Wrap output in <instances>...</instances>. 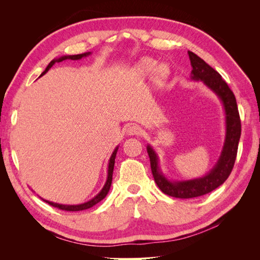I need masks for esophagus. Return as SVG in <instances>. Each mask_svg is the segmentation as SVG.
Segmentation results:
<instances>
[{
	"label": "esophagus",
	"instance_id": "esophagus-1",
	"mask_svg": "<svg viewBox=\"0 0 260 260\" xmlns=\"http://www.w3.org/2000/svg\"><path fill=\"white\" fill-rule=\"evenodd\" d=\"M127 133L129 136H140L141 133H142V128L139 127L137 124H133L128 128Z\"/></svg>",
	"mask_w": 260,
	"mask_h": 260
}]
</instances>
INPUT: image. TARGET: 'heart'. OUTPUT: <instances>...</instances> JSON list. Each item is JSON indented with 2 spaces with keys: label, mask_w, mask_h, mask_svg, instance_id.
<instances>
[{
  "label": "heart",
  "mask_w": 260,
  "mask_h": 260,
  "mask_svg": "<svg viewBox=\"0 0 260 260\" xmlns=\"http://www.w3.org/2000/svg\"><path fill=\"white\" fill-rule=\"evenodd\" d=\"M156 66V62L153 59H149V58H145L142 61H141V68H142L144 72L148 73V72H152V70L155 68ZM169 74V70L167 66H160L157 70V78H158L159 80H164L166 79L167 76Z\"/></svg>",
  "instance_id": "1"
}]
</instances>
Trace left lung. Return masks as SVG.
<instances>
[{"label":"left lung","mask_w":260,"mask_h":260,"mask_svg":"<svg viewBox=\"0 0 260 260\" xmlns=\"http://www.w3.org/2000/svg\"><path fill=\"white\" fill-rule=\"evenodd\" d=\"M191 60V79L203 83L217 94L222 102L225 114V140L217 164L207 175L202 178L185 181H169L162 175L158 166V157L151 145H147V154L156 184L160 191L172 198L193 199L205 195L221 185L230 176L238 154L241 137V119L237 100L229 85L218 72L210 67L193 52H187Z\"/></svg>","instance_id":"8db88e82"}]
</instances>
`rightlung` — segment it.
Here are the masks:
<instances>
[{"instance_id":"add662e5","label":"right lung","mask_w":260,"mask_h":260,"mask_svg":"<svg viewBox=\"0 0 260 260\" xmlns=\"http://www.w3.org/2000/svg\"><path fill=\"white\" fill-rule=\"evenodd\" d=\"M91 52H88V53H82V54H78V55H68V56H61L59 58H55L53 59L50 64L48 65V67L45 68L44 72L41 74V76H43L45 73H48V70L55 64V62H60L62 60L65 59H72V60H77V59H81L82 57H85L88 56V55H90ZM40 76V77H41ZM117 151H118V146L115 148V151L113 152L111 158H109V162H108V175H107V180L106 182L103 186V188H102L101 192L96 195L94 196V198L92 200H90L89 202L86 203H83V204H79V205H62V204H57V203H53V202H50V201H45L43 200L44 202H46L48 204H50L51 206L53 207H57L58 209H61V210H66V211H79V210H84V209H88V208H91L92 206L95 205V204H98L99 202H101L102 200H103L105 196L107 195L109 188H111V185H112V180H113V171H114V165H115V158H116V154H117Z\"/></svg>"}]
</instances>
